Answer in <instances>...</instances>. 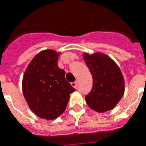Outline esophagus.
<instances>
[{
	"label": "esophagus",
	"instance_id": "34e87169",
	"mask_svg": "<svg viewBox=\"0 0 146 146\" xmlns=\"http://www.w3.org/2000/svg\"><path fill=\"white\" fill-rule=\"evenodd\" d=\"M71 84H72V86H73L74 88H77V82H72Z\"/></svg>",
	"mask_w": 146,
	"mask_h": 146
}]
</instances>
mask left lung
I'll return each mask as SVG.
<instances>
[{"label": "left lung", "instance_id": "left-lung-1", "mask_svg": "<svg viewBox=\"0 0 146 146\" xmlns=\"http://www.w3.org/2000/svg\"><path fill=\"white\" fill-rule=\"evenodd\" d=\"M83 58L93 77V87L86 96V103L99 113L113 109L124 93V79L119 67L103 53H85Z\"/></svg>", "mask_w": 146, "mask_h": 146}]
</instances>
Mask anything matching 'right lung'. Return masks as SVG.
Listing matches in <instances>:
<instances>
[{"instance_id":"right-lung-1","label":"right lung","mask_w":146,"mask_h":146,"mask_svg":"<svg viewBox=\"0 0 146 146\" xmlns=\"http://www.w3.org/2000/svg\"><path fill=\"white\" fill-rule=\"evenodd\" d=\"M59 55L52 50L41 51L23 75L24 97L32 111L44 119H55L64 113L70 94L75 91L58 66Z\"/></svg>"}]
</instances>
